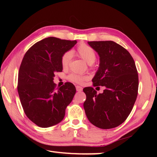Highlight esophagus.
<instances>
[{
    "mask_svg": "<svg viewBox=\"0 0 157 157\" xmlns=\"http://www.w3.org/2000/svg\"><path fill=\"white\" fill-rule=\"evenodd\" d=\"M76 90H77V91L80 92L82 91V87L79 86H76Z\"/></svg>",
    "mask_w": 157,
    "mask_h": 157,
    "instance_id": "34e87169",
    "label": "esophagus"
}]
</instances>
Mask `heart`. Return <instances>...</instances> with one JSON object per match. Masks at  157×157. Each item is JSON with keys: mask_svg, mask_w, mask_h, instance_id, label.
Here are the masks:
<instances>
[{"mask_svg": "<svg viewBox=\"0 0 157 157\" xmlns=\"http://www.w3.org/2000/svg\"><path fill=\"white\" fill-rule=\"evenodd\" d=\"M75 53L89 64H93L96 60V53L91 46L86 44H82L79 46ZM71 58H72L71 52H66L62 55L61 63L63 68H66L70 64ZM87 79H88L87 76H81L76 74H71L68 76L69 80L78 84L83 83L84 81L86 80Z\"/></svg>", "mask_w": 157, "mask_h": 157, "instance_id": "1", "label": "heart"}]
</instances>
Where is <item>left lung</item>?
<instances>
[{
	"label": "left lung",
	"mask_w": 157,
	"mask_h": 157,
	"mask_svg": "<svg viewBox=\"0 0 157 157\" xmlns=\"http://www.w3.org/2000/svg\"><path fill=\"white\" fill-rule=\"evenodd\" d=\"M98 52L100 65L92 82L105 86L97 94L93 87H85L84 109L90 123L100 129L120 125L129 115L136 102L139 75L134 60L127 50L112 41H89Z\"/></svg>",
	"instance_id": "1"
}]
</instances>
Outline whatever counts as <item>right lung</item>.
I'll return each instance as SVG.
<instances>
[{
  "label": "right lung",
  "instance_id": "add662e5",
  "mask_svg": "<svg viewBox=\"0 0 157 157\" xmlns=\"http://www.w3.org/2000/svg\"><path fill=\"white\" fill-rule=\"evenodd\" d=\"M77 41L48 37L36 42L26 52L19 68L18 93L23 111L40 127L58 124L76 93L74 85L66 82L56 89L53 82L56 72H62V55Z\"/></svg>",
  "mask_w": 157,
  "mask_h": 157
}]
</instances>
